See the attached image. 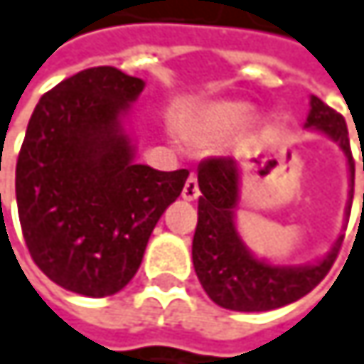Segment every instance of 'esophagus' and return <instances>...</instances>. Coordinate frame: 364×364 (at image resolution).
I'll list each match as a JSON object with an SVG mask.
<instances>
[{
  "instance_id": "1",
  "label": "esophagus",
  "mask_w": 364,
  "mask_h": 364,
  "mask_svg": "<svg viewBox=\"0 0 364 364\" xmlns=\"http://www.w3.org/2000/svg\"><path fill=\"white\" fill-rule=\"evenodd\" d=\"M181 196H183V200H196L198 196H200V187H198V179L191 175L187 181H185V185H183V191H181Z\"/></svg>"
}]
</instances>
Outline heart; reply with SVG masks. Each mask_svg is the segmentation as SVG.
<instances>
[{
	"mask_svg": "<svg viewBox=\"0 0 364 364\" xmlns=\"http://www.w3.org/2000/svg\"><path fill=\"white\" fill-rule=\"evenodd\" d=\"M249 117V107L245 103L221 101L200 111L191 130L196 134H223L238 128Z\"/></svg>",
	"mask_w": 364,
	"mask_h": 364,
	"instance_id": "obj_1",
	"label": "heart"
}]
</instances>
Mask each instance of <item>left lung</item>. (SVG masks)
<instances>
[{"mask_svg": "<svg viewBox=\"0 0 364 364\" xmlns=\"http://www.w3.org/2000/svg\"><path fill=\"white\" fill-rule=\"evenodd\" d=\"M306 128L325 132L339 143L350 168V193H354V160L343 115L331 109L318 97H312ZM198 185L202 196L198 200L191 257L202 289L217 306L236 312L276 310L301 299L327 276L339 253L341 236L327 257L314 265H272L253 257L245 247L234 221V208L238 204L236 160H204L198 166Z\"/></svg>", "mask_w": 364, "mask_h": 364, "instance_id": "8db88e82", "label": "left lung"}]
</instances>
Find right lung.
<instances>
[{"mask_svg": "<svg viewBox=\"0 0 364 364\" xmlns=\"http://www.w3.org/2000/svg\"><path fill=\"white\" fill-rule=\"evenodd\" d=\"M145 82L115 67L84 69L46 92L16 162L27 249L58 287L86 297L122 291L189 171L134 164L122 119Z\"/></svg>", "mask_w": 364, "mask_h": 364, "instance_id": "right-lung-1", "label": "right lung"}]
</instances>
